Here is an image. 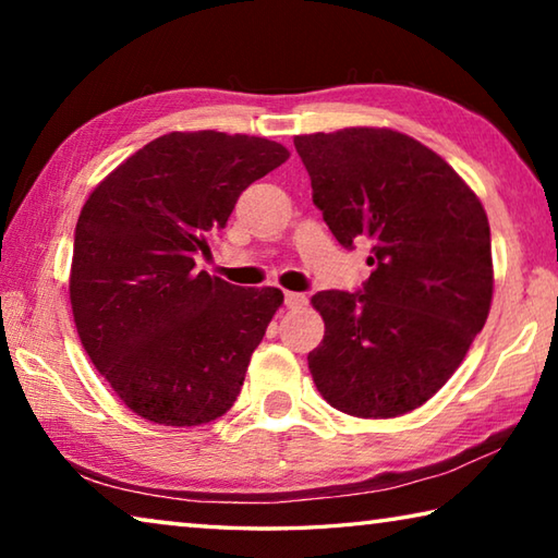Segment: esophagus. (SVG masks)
I'll return each instance as SVG.
<instances>
[{
  "label": "esophagus",
  "instance_id": "1",
  "mask_svg": "<svg viewBox=\"0 0 558 558\" xmlns=\"http://www.w3.org/2000/svg\"><path fill=\"white\" fill-rule=\"evenodd\" d=\"M307 302V298L302 295V292H290V290H286V305L288 307H302Z\"/></svg>",
  "mask_w": 558,
  "mask_h": 558
}]
</instances>
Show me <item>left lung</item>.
I'll use <instances>...</instances> for the list:
<instances>
[{
    "label": "left lung",
    "mask_w": 558,
    "mask_h": 558,
    "mask_svg": "<svg viewBox=\"0 0 558 558\" xmlns=\"http://www.w3.org/2000/svg\"><path fill=\"white\" fill-rule=\"evenodd\" d=\"M313 202L335 239L372 241L359 292L323 290L325 337L307 354L317 391L356 418L426 403L465 359L493 302L489 223L446 159L389 128L298 135Z\"/></svg>",
    "instance_id": "8db88e82"
}]
</instances>
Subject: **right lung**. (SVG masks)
<instances>
[{
    "label": "right lung",
    "mask_w": 558,
    "mask_h": 558,
    "mask_svg": "<svg viewBox=\"0 0 558 558\" xmlns=\"http://www.w3.org/2000/svg\"><path fill=\"white\" fill-rule=\"evenodd\" d=\"M280 143L216 130L169 132L93 189L75 223L71 307L81 344L132 413L202 426L231 409L278 288L196 270L241 192L280 167Z\"/></svg>",
    "instance_id": "right-lung-1"
}]
</instances>
